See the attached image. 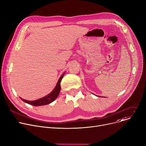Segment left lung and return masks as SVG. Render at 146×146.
Segmentation results:
<instances>
[{"label": "left lung", "instance_id": "left-lung-1", "mask_svg": "<svg viewBox=\"0 0 146 146\" xmlns=\"http://www.w3.org/2000/svg\"><path fill=\"white\" fill-rule=\"evenodd\" d=\"M99 97H100V96H99ZM100 98H101V97H100ZM102 98H103V97H102ZM104 98H105V97H104Z\"/></svg>", "mask_w": 146, "mask_h": 146}]
</instances>
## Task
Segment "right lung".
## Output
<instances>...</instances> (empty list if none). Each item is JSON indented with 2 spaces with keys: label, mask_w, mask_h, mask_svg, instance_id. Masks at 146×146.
<instances>
[{
  "label": "right lung",
  "mask_w": 146,
  "mask_h": 146,
  "mask_svg": "<svg viewBox=\"0 0 146 146\" xmlns=\"http://www.w3.org/2000/svg\"><path fill=\"white\" fill-rule=\"evenodd\" d=\"M64 73H65V72H64L60 77V78H59V80H58V82L56 84V86H55L53 90L50 94H48V95L43 97V98L39 99L36 100H33V101L26 100L25 99H22L21 98H20L24 102L31 104V105L34 106H44V105H46V104H48L51 103L52 102H53L54 100H55L56 99L57 96H59V94L60 93V89H61L60 82L64 75Z\"/></svg>",
  "instance_id": "add662e5"
}]
</instances>
